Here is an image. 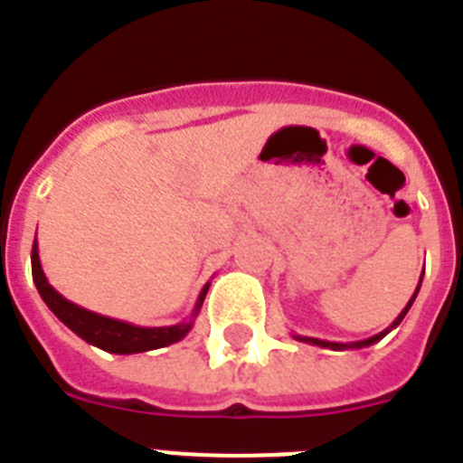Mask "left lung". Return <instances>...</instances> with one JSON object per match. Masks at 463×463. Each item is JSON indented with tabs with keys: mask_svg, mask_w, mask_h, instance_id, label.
<instances>
[{
	"mask_svg": "<svg viewBox=\"0 0 463 463\" xmlns=\"http://www.w3.org/2000/svg\"><path fill=\"white\" fill-rule=\"evenodd\" d=\"M422 276H424V271H422ZM420 285H422V278H420V282H417V289H415V294H412V297H411V301H408V304H406V308L401 310V313H399V317H396V320L392 322V325L387 326V329H384V331H380V334H375V336H371V338H364V341H354V343H334V341H322V338L297 336V334H294V338H297V341H301V343H310V345L329 347V350H347V347H350V350H362V347H369V345H373V343H378L380 338H384V336H387V334H390L392 329H396V326L401 325V320H403V317H406V313H408V310H411V306H412V301H415L417 292H420Z\"/></svg>",
	"mask_w": 463,
	"mask_h": 463,
	"instance_id": "obj_1",
	"label": "left lung"
}]
</instances>
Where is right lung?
<instances>
[{
	"label": "right lung",
	"instance_id": "obj_1",
	"mask_svg": "<svg viewBox=\"0 0 463 463\" xmlns=\"http://www.w3.org/2000/svg\"><path fill=\"white\" fill-rule=\"evenodd\" d=\"M32 276H34V285L39 289L41 298L46 301L48 308L55 313V317L62 325H67L69 329L76 334V336L83 338L90 345L106 350V353L113 354H137V353H148V350H157V347H166L171 343H178L190 334L192 325H194V317L202 310L203 298H206L208 288L211 282L203 285V289L199 292L196 298V306L192 310L190 320L178 322V325L171 326H137L132 322L113 320V317H106V315L92 313L88 308H80L73 301L64 298L62 294L57 292L48 282L46 273L41 269L39 260V245H32Z\"/></svg>",
	"mask_w": 463,
	"mask_h": 463
}]
</instances>
